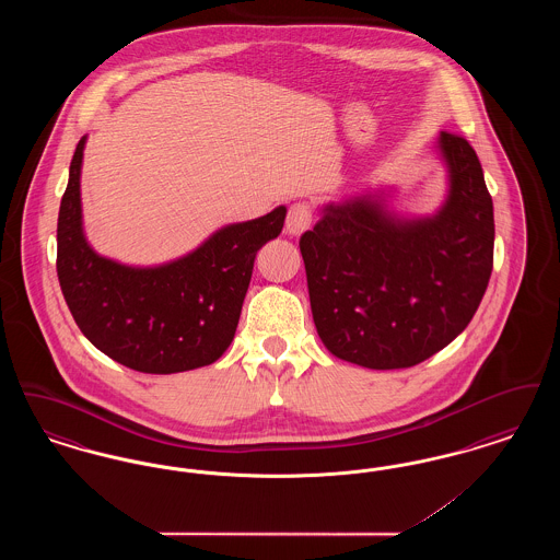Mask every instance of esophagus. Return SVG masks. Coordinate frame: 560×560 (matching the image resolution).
<instances>
[{"mask_svg":"<svg viewBox=\"0 0 560 560\" xmlns=\"http://www.w3.org/2000/svg\"><path fill=\"white\" fill-rule=\"evenodd\" d=\"M313 224V208L304 201L293 203L288 212V220H285V233L300 237L304 231H308Z\"/></svg>","mask_w":560,"mask_h":560,"instance_id":"obj_1","label":"esophagus"}]
</instances>
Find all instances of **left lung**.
I'll return each mask as SVG.
<instances>
[{"instance_id":"8db88e82","label":"left lung","mask_w":560,"mask_h":560,"mask_svg":"<svg viewBox=\"0 0 560 560\" xmlns=\"http://www.w3.org/2000/svg\"><path fill=\"white\" fill-rule=\"evenodd\" d=\"M450 195L432 218L399 220L372 199L327 206L300 237L313 319L338 359L413 368L475 317L493 268V201L479 158L441 132Z\"/></svg>"}]
</instances>
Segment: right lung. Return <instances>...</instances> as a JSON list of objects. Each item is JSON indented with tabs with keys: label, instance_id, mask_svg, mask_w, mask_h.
<instances>
[{
	"label": "right lung",
	"instance_id": "obj_1",
	"mask_svg": "<svg viewBox=\"0 0 560 560\" xmlns=\"http://www.w3.org/2000/svg\"><path fill=\"white\" fill-rule=\"evenodd\" d=\"M85 136L69 167L56 229V272L81 334L113 361L142 373L210 365L233 342L254 260L279 237L285 208L220 229L185 258L133 268L98 256L81 231Z\"/></svg>",
	"mask_w": 560,
	"mask_h": 560
}]
</instances>
